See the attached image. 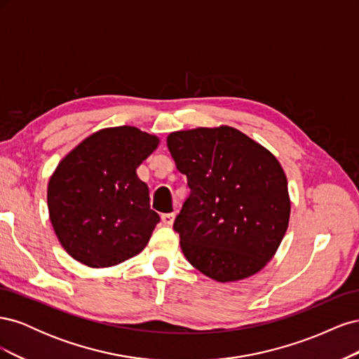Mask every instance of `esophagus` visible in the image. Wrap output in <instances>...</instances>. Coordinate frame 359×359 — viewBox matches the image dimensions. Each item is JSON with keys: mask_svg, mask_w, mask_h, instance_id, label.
<instances>
[{"mask_svg": "<svg viewBox=\"0 0 359 359\" xmlns=\"http://www.w3.org/2000/svg\"><path fill=\"white\" fill-rule=\"evenodd\" d=\"M175 217H177V214H175V212L163 214V215H161V222L165 223V224H168V226H172V224H173V222H175Z\"/></svg>", "mask_w": 359, "mask_h": 359, "instance_id": "esophagus-1", "label": "esophagus"}]
</instances>
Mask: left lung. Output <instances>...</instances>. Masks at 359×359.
I'll return each mask as SVG.
<instances>
[{"mask_svg":"<svg viewBox=\"0 0 359 359\" xmlns=\"http://www.w3.org/2000/svg\"><path fill=\"white\" fill-rule=\"evenodd\" d=\"M168 148L190 187L173 223L184 256L220 283L259 273L289 226L290 198L280 161L229 126L173 132Z\"/></svg>","mask_w":359,"mask_h":359,"instance_id":"obj_1","label":"left lung"}]
</instances>
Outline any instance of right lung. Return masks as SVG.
<instances>
[{"label": "right lung", "mask_w": 359, "mask_h": 359, "mask_svg": "<svg viewBox=\"0 0 359 359\" xmlns=\"http://www.w3.org/2000/svg\"><path fill=\"white\" fill-rule=\"evenodd\" d=\"M158 142L132 126L102 128L58 163L48 184L49 219L74 260L115 266L147 247L160 217L136 169Z\"/></svg>", "instance_id": "add662e5"}]
</instances>
